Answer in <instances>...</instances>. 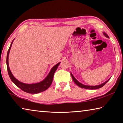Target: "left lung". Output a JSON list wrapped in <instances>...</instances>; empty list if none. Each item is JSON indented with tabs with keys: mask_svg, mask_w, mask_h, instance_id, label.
<instances>
[{
	"mask_svg": "<svg viewBox=\"0 0 123 123\" xmlns=\"http://www.w3.org/2000/svg\"><path fill=\"white\" fill-rule=\"evenodd\" d=\"M104 34L105 36L107 37V38H109V37L108 36V35L106 34V33H104ZM71 75H72V79L73 80L74 82L75 83V84L78 85V86H79L80 87H81V88H86V89H98V88H101V87H102L103 86H104V85H105L106 83L109 81V80H108L107 81H106L104 83H103V84H102L101 85H98V86H87V85H83L82 84H81V83L79 82L78 81H77L75 78H74V77L73 76V75L71 74Z\"/></svg>",
	"mask_w": 123,
	"mask_h": 123,
	"instance_id": "8db88e82",
	"label": "left lung"
}]
</instances>
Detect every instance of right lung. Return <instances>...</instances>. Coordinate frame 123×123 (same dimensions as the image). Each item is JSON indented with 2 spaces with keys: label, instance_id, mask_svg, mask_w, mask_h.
Instances as JSON below:
<instances>
[{
  "label": "right lung",
  "instance_id": "1",
  "mask_svg": "<svg viewBox=\"0 0 123 123\" xmlns=\"http://www.w3.org/2000/svg\"><path fill=\"white\" fill-rule=\"evenodd\" d=\"M13 40L12 41L10 47L9 48V50H8L7 54V57H6V64H7V69L9 75L10 76V79L12 80V81L13 82L14 84H15L17 86L19 87L20 89H21L22 91L24 92H25L26 93H31V94H36V93H38L42 92L46 90L49 88L52 82H53V77L54 74L55 73V72L56 69H57L58 66H59L60 62L58 63L57 64H56L55 66H54L53 68L51 69L50 72H49V74L48 75V76L46 77L44 80H43L42 81L40 82L36 83V84H24V83L18 81V80L14 78L13 75L11 73V71L9 67V62H8V59H9V54L10 53V49L11 48V45L12 44V42H13Z\"/></svg>",
  "mask_w": 123,
  "mask_h": 123
}]
</instances>
